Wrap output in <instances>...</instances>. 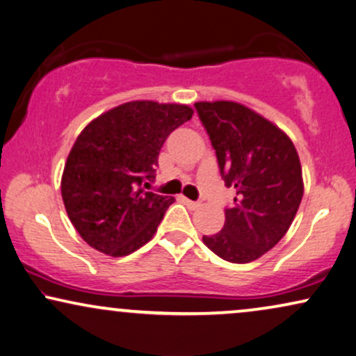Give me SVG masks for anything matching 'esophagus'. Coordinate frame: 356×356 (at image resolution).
Instances as JSON below:
<instances>
[{"label":"esophagus","mask_w":356,"mask_h":356,"mask_svg":"<svg viewBox=\"0 0 356 356\" xmlns=\"http://www.w3.org/2000/svg\"><path fill=\"white\" fill-rule=\"evenodd\" d=\"M182 202L186 203V205H187L188 208H192V210H193V208L200 207V203H198V202H193V200H191V198H187V197H182Z\"/></svg>","instance_id":"34e87169"}]
</instances>
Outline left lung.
I'll return each instance as SVG.
<instances>
[{"mask_svg": "<svg viewBox=\"0 0 356 356\" xmlns=\"http://www.w3.org/2000/svg\"><path fill=\"white\" fill-rule=\"evenodd\" d=\"M195 108L225 186L236 188L222 229L203 243L222 260L249 264L277 245L295 220L305 192L300 156L285 131L243 104L202 101Z\"/></svg>", "mask_w": 356, "mask_h": 356, "instance_id": "left-lung-1", "label": "left lung"}]
</instances>
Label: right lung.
I'll use <instances>...</instances> for the list:
<instances>
[{"instance_id":"add662e5","label":"right lung","mask_w":356,"mask_h":356,"mask_svg":"<svg viewBox=\"0 0 356 356\" xmlns=\"http://www.w3.org/2000/svg\"><path fill=\"white\" fill-rule=\"evenodd\" d=\"M192 115L186 104L131 101L84 127L65 163L61 197L91 248L123 257L153 239L174 198L143 186L154 179L165 138Z\"/></svg>"}]
</instances>
